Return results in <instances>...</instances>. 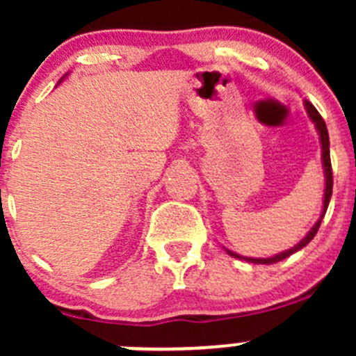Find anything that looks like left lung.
<instances>
[{
	"instance_id": "1",
	"label": "left lung",
	"mask_w": 356,
	"mask_h": 356,
	"mask_svg": "<svg viewBox=\"0 0 356 356\" xmlns=\"http://www.w3.org/2000/svg\"><path fill=\"white\" fill-rule=\"evenodd\" d=\"M305 108H307V113H308V117H310V120L315 124V129H317V132H318V139H321L322 167H324V175H325L324 204H322L321 218H318V220L315 222V225L310 229V231H308V234L305 236V238L301 239V241L298 243V245H294V246L291 248V250H288V251H282V253L274 254V257H270V258H250V257H241V254L234 253V251H231V250H225V251H227V254H231V257L239 258V260L250 261V264H261V265L277 264V261L284 260V258H288L289 254L296 253V251H300L301 248L307 246L308 243H310L312 239L315 238V234H317L318 227H321V222H322V218H324L325 211H327L329 201H331V196H332V167H331V155H329V132H327V127H325L324 118L321 117V113H318L317 108H315V106L312 105L310 102H305Z\"/></svg>"
}]
</instances>
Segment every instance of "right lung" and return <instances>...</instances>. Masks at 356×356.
<instances>
[{"label":"right lung","instance_id":"add662e5","mask_svg":"<svg viewBox=\"0 0 356 356\" xmlns=\"http://www.w3.org/2000/svg\"><path fill=\"white\" fill-rule=\"evenodd\" d=\"M67 75H68V74H65V75H63V77H62V79H60V81H58V84H60V82H62V81H63V79H65V77H67Z\"/></svg>","mask_w":356,"mask_h":356}]
</instances>
